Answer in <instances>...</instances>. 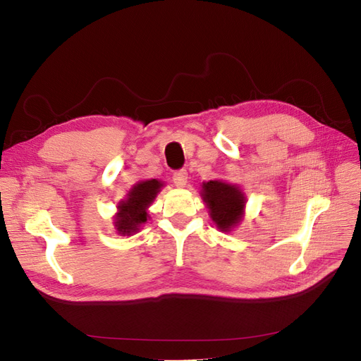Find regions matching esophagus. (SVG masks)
I'll return each mask as SVG.
<instances>
[{
	"instance_id": "obj_1",
	"label": "esophagus",
	"mask_w": 361,
	"mask_h": 361,
	"mask_svg": "<svg viewBox=\"0 0 361 361\" xmlns=\"http://www.w3.org/2000/svg\"><path fill=\"white\" fill-rule=\"evenodd\" d=\"M172 181H174V184L177 187H180V189L185 187V184H187V172H185V169L176 171L174 176H172Z\"/></svg>"
}]
</instances>
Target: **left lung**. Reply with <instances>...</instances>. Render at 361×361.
I'll return each mask as SVG.
<instances>
[{
  "label": "left lung",
  "mask_w": 361,
  "mask_h": 361,
  "mask_svg": "<svg viewBox=\"0 0 361 361\" xmlns=\"http://www.w3.org/2000/svg\"><path fill=\"white\" fill-rule=\"evenodd\" d=\"M200 196L219 231L228 233L242 223L246 196L239 185L223 180H209L202 183Z\"/></svg>",
  "instance_id": "left-lung-1"
}]
</instances>
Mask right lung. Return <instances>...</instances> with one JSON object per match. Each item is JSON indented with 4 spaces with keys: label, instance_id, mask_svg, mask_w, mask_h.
<instances>
[{
    "label": "right lung",
    "instance_id": "obj_1",
    "mask_svg": "<svg viewBox=\"0 0 361 361\" xmlns=\"http://www.w3.org/2000/svg\"><path fill=\"white\" fill-rule=\"evenodd\" d=\"M165 185L161 180H145L134 184L127 197L118 203L114 226L121 236H133L149 219V207Z\"/></svg>",
    "mask_w": 361,
    "mask_h": 361
}]
</instances>
